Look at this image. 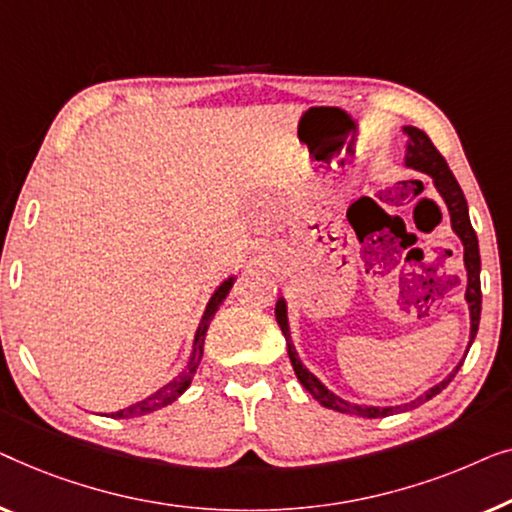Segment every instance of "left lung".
<instances>
[{"instance_id":"left-lung-1","label":"left lung","mask_w":512,"mask_h":512,"mask_svg":"<svg viewBox=\"0 0 512 512\" xmlns=\"http://www.w3.org/2000/svg\"><path fill=\"white\" fill-rule=\"evenodd\" d=\"M403 134L408 136L406 167L415 169V171H422V174L431 176V181H434L438 194H441L445 206H448L452 232L459 236V241H462V246H464V266H466V278H469V280H466V304H469V313H471V336H469V348H471L473 338H475V334H478V325H480L482 292H480L478 236H475L473 227H471L469 204H466L462 187H459L457 178L452 176L448 162L443 160V155L438 153L429 136L424 134L422 129L410 127V125L403 127ZM276 320H278L280 331H283V336L287 341V355H290V362L294 366V373H297L299 383L313 394L315 401H320L325 408L336 410V413L359 415V417H369V420H371V417H387V415L397 413V410H403V408H415V406H420V403L429 401L431 397H436L438 392H443L445 387L450 385V380L457 376L459 366H462V364H457L455 371H452L448 378L441 380V383L434 385L431 390L424 392L422 397H417L410 403H401V406H362V403H350V401L338 397V394L329 392L327 387L322 385L320 380L315 378L304 364H301L297 350H294L292 336H290V322H287V304H285L283 297L276 301ZM466 352H469V350H466Z\"/></svg>"}]
</instances>
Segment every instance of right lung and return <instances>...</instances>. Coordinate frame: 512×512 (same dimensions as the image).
Wrapping results in <instances>:
<instances>
[{"mask_svg": "<svg viewBox=\"0 0 512 512\" xmlns=\"http://www.w3.org/2000/svg\"><path fill=\"white\" fill-rule=\"evenodd\" d=\"M232 285H234V276L227 278L225 283H222L218 290L213 292V297L208 299L206 311H204V315H201V322H199V327H197V334H194L192 355H190V359H187L185 369L178 373V376L171 380V383H167L164 387H160V390H157V392L150 394V397H146L143 401H136V403H132V406H127V408H122V410H115V413H111V417H118V420H127V417L148 415V413H153V410H160L164 406H169V403H174L178 397H181V394L187 390V387H190L194 373H197V369H199L201 357H204V341H206L208 325H211L215 311H218L222 301H225L229 290H232Z\"/></svg>", "mask_w": 512, "mask_h": 512, "instance_id": "1", "label": "right lung"}]
</instances>
